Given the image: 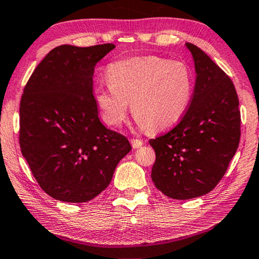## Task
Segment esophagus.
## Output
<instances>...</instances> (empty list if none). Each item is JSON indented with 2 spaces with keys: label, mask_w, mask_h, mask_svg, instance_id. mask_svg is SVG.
Wrapping results in <instances>:
<instances>
[{
  "label": "esophagus",
  "mask_w": 259,
  "mask_h": 259,
  "mask_svg": "<svg viewBox=\"0 0 259 259\" xmlns=\"http://www.w3.org/2000/svg\"><path fill=\"white\" fill-rule=\"evenodd\" d=\"M130 143H131V145H133L134 149H138V147H141L143 145V141H141V139H137V138H131Z\"/></svg>",
  "instance_id": "34e87169"
}]
</instances>
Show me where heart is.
Instances as JSON below:
<instances>
[{"mask_svg":"<svg viewBox=\"0 0 259 259\" xmlns=\"http://www.w3.org/2000/svg\"><path fill=\"white\" fill-rule=\"evenodd\" d=\"M107 85L96 90L105 122L120 126L131 112L141 128L173 126L187 112L194 92V73L183 61L157 55L131 57L107 68Z\"/></svg>","mask_w":259,"mask_h":259,"instance_id":"obj_1","label":"heart"}]
</instances>
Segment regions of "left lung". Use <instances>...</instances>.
<instances>
[{
	"instance_id": "8db88e82",
	"label": "left lung",
	"mask_w": 259,
	"mask_h": 259,
	"mask_svg": "<svg viewBox=\"0 0 259 259\" xmlns=\"http://www.w3.org/2000/svg\"><path fill=\"white\" fill-rule=\"evenodd\" d=\"M196 84L178 124L150 144L155 151L152 181L174 199L203 196L215 188L235 155L241 113L235 86L210 56L190 42Z\"/></svg>"
}]
</instances>
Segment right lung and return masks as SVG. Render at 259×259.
<instances>
[{"instance_id": "right-lung-1", "label": "right lung", "mask_w": 259, "mask_h": 259, "mask_svg": "<svg viewBox=\"0 0 259 259\" xmlns=\"http://www.w3.org/2000/svg\"><path fill=\"white\" fill-rule=\"evenodd\" d=\"M113 44L52 49L36 65L19 106V145L40 188L55 199L89 202L112 181L131 150L98 117L96 64Z\"/></svg>"}]
</instances>
